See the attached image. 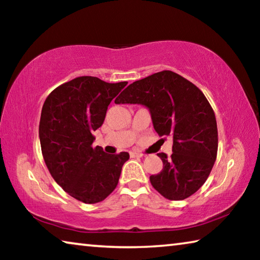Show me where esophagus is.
<instances>
[{
	"label": "esophagus",
	"instance_id": "34e87169",
	"mask_svg": "<svg viewBox=\"0 0 260 260\" xmlns=\"http://www.w3.org/2000/svg\"><path fill=\"white\" fill-rule=\"evenodd\" d=\"M144 155L143 153H141V152H136V151H132L131 152V157H136V158H142Z\"/></svg>",
	"mask_w": 260,
	"mask_h": 260
}]
</instances>
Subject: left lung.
I'll return each instance as SVG.
<instances>
[{
  "label": "left lung",
  "instance_id": "obj_1",
  "mask_svg": "<svg viewBox=\"0 0 260 260\" xmlns=\"http://www.w3.org/2000/svg\"><path fill=\"white\" fill-rule=\"evenodd\" d=\"M114 103L143 105L158 135L173 138V153H158L162 170L150 177L161 196L182 201L203 186L217 158L218 129L213 110L199 88L177 73L161 71L131 83Z\"/></svg>",
  "mask_w": 260,
  "mask_h": 260
}]
</instances>
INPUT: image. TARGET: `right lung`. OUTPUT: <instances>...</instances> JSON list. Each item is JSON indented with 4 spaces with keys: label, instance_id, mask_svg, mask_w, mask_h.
I'll use <instances>...</instances> for the list:
<instances>
[{
    "label": "right lung",
    "instance_id": "obj_1",
    "mask_svg": "<svg viewBox=\"0 0 260 260\" xmlns=\"http://www.w3.org/2000/svg\"><path fill=\"white\" fill-rule=\"evenodd\" d=\"M127 85L78 77L52 90L42 107L39 136L51 177L70 196L87 204L102 202L117 187L128 152L93 148L109 104Z\"/></svg>",
    "mask_w": 260,
    "mask_h": 260
}]
</instances>
